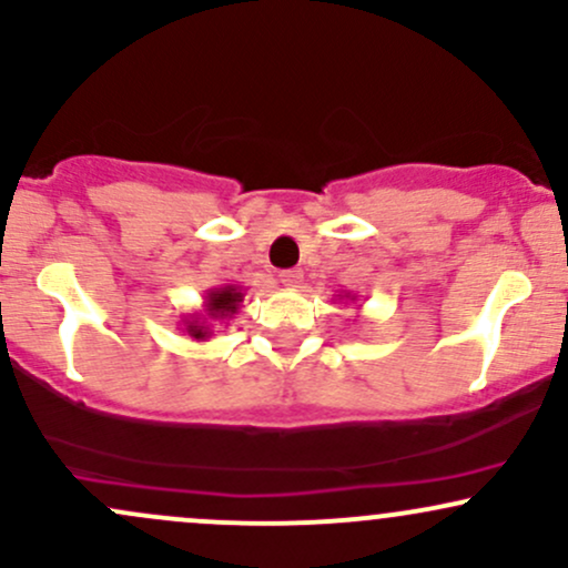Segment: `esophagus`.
Returning a JSON list of instances; mask_svg holds the SVG:
<instances>
[{"label": "esophagus", "mask_w": 568, "mask_h": 568, "mask_svg": "<svg viewBox=\"0 0 568 568\" xmlns=\"http://www.w3.org/2000/svg\"><path fill=\"white\" fill-rule=\"evenodd\" d=\"M302 280H304V274L298 272V270L280 272V283H283L285 288H298V285H302Z\"/></svg>", "instance_id": "1"}]
</instances>
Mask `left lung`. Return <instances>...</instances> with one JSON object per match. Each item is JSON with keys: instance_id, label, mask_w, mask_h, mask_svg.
<instances>
[{"instance_id": "1", "label": "left lung", "mask_w": 568, "mask_h": 568, "mask_svg": "<svg viewBox=\"0 0 568 568\" xmlns=\"http://www.w3.org/2000/svg\"><path fill=\"white\" fill-rule=\"evenodd\" d=\"M339 298H345V302H355V294H351V291H345V294H336Z\"/></svg>"}]
</instances>
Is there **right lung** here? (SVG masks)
Instances as JSON below:
<instances>
[{"mask_svg": "<svg viewBox=\"0 0 568 568\" xmlns=\"http://www.w3.org/2000/svg\"><path fill=\"white\" fill-rule=\"evenodd\" d=\"M242 298H245V288H242V285H215V288H210L207 294H204L202 310L180 317V332L189 334L191 339L196 342H207L210 336L215 334L217 323H229L236 313H240Z\"/></svg>", "mask_w": 568, "mask_h": 568, "instance_id": "obj_1", "label": "right lung"}]
</instances>
